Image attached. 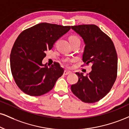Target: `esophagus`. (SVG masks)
Listing matches in <instances>:
<instances>
[{
	"mask_svg": "<svg viewBox=\"0 0 129 129\" xmlns=\"http://www.w3.org/2000/svg\"><path fill=\"white\" fill-rule=\"evenodd\" d=\"M71 71H67V70H65L64 72H63V74L64 75H68V74H70L71 73Z\"/></svg>",
	"mask_w": 129,
	"mask_h": 129,
	"instance_id": "1",
	"label": "esophagus"
}]
</instances>
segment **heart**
<instances>
[{"instance_id":"obj_1","label":"heart","mask_w":129,"mask_h":129,"mask_svg":"<svg viewBox=\"0 0 129 129\" xmlns=\"http://www.w3.org/2000/svg\"><path fill=\"white\" fill-rule=\"evenodd\" d=\"M69 41L70 42V43H75V42H79L80 43V39L78 38L77 36L75 35H72L69 37ZM63 63L66 67H68L69 66V63L71 62L74 61V59H71L69 58H66L64 59H63Z\"/></svg>"}]
</instances>
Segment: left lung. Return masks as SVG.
I'll list each match as a JSON object with an SVG mask.
<instances>
[{
	"label": "left lung",
	"instance_id": "left-lung-1",
	"mask_svg": "<svg viewBox=\"0 0 129 129\" xmlns=\"http://www.w3.org/2000/svg\"><path fill=\"white\" fill-rule=\"evenodd\" d=\"M85 44L82 60L91 63L92 70L86 76L76 73L77 83L71 86L72 92L85 103H95L111 89L117 75L118 58L111 38L94 24L71 26Z\"/></svg>",
	"mask_w": 129,
	"mask_h": 129
}]
</instances>
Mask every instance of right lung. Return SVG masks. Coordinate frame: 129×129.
I'll return each mask as SVG.
<instances>
[{
  "label": "right lung",
  "instance_id": "1",
  "mask_svg": "<svg viewBox=\"0 0 129 129\" xmlns=\"http://www.w3.org/2000/svg\"><path fill=\"white\" fill-rule=\"evenodd\" d=\"M71 29L70 26L41 23L23 31L10 55L12 76L18 88L30 96H40L53 89L63 73L59 63L43 64L46 52Z\"/></svg>",
  "mask_w": 129,
  "mask_h": 129
}]
</instances>
